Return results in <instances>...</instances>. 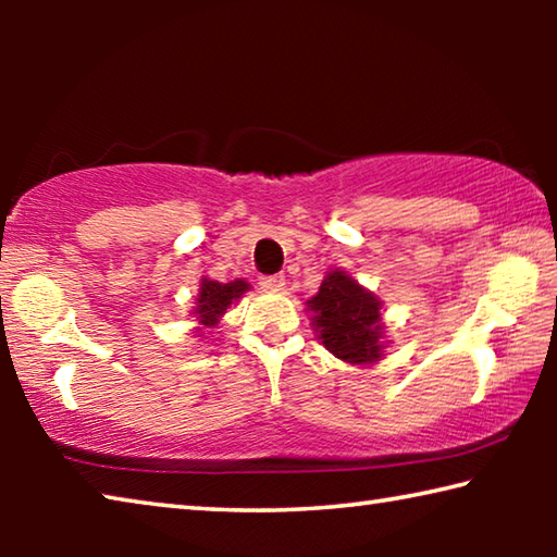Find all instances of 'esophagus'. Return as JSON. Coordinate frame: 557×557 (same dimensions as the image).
Wrapping results in <instances>:
<instances>
[{
    "mask_svg": "<svg viewBox=\"0 0 557 557\" xmlns=\"http://www.w3.org/2000/svg\"><path fill=\"white\" fill-rule=\"evenodd\" d=\"M258 285L262 292H282L285 289V275H265L260 277Z\"/></svg>",
    "mask_w": 557,
    "mask_h": 557,
    "instance_id": "34e87169",
    "label": "esophagus"
}]
</instances>
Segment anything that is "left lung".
<instances>
[{"label":"left lung","mask_w":557,"mask_h":557,"mask_svg":"<svg viewBox=\"0 0 557 557\" xmlns=\"http://www.w3.org/2000/svg\"><path fill=\"white\" fill-rule=\"evenodd\" d=\"M314 332L329 354L354 366H369L383 358L385 326L381 322V299L344 270H332L312 299Z\"/></svg>","instance_id":"8db88e82"}]
</instances>
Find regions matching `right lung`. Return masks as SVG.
I'll return each instance as SVG.
<instances>
[{"mask_svg": "<svg viewBox=\"0 0 557 557\" xmlns=\"http://www.w3.org/2000/svg\"><path fill=\"white\" fill-rule=\"evenodd\" d=\"M250 289V285L245 280H233V282H215L203 277L199 285V297H196V307H194V317L199 322V332L203 334V329H213L219 326L221 317L225 314L235 299H240L245 292ZM199 334V336H201Z\"/></svg>", "mask_w": 557, "mask_h": 557, "instance_id": "add662e5", "label": "right lung"}]
</instances>
